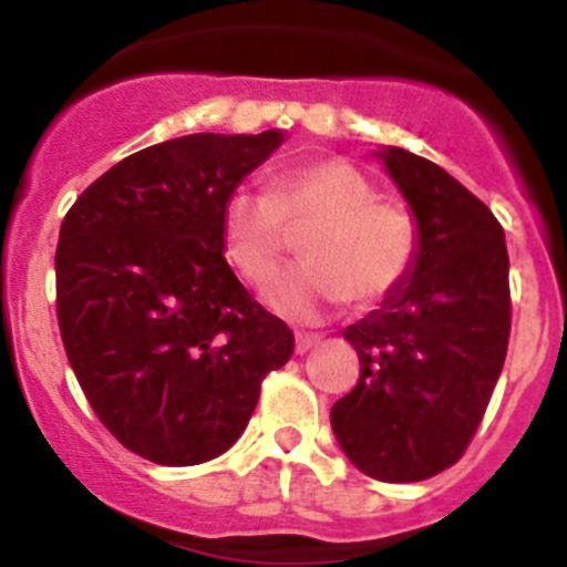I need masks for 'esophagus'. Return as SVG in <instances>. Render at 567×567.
Instances as JSON below:
<instances>
[{
    "instance_id": "obj_1",
    "label": "esophagus",
    "mask_w": 567,
    "mask_h": 567,
    "mask_svg": "<svg viewBox=\"0 0 567 567\" xmlns=\"http://www.w3.org/2000/svg\"><path fill=\"white\" fill-rule=\"evenodd\" d=\"M318 343H320V334H315V332H298V334H295V352H298V354L312 352Z\"/></svg>"
}]
</instances>
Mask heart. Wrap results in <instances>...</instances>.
I'll return each mask as SVG.
<instances>
[{
	"instance_id": "1",
	"label": "heart",
	"mask_w": 567,
	"mask_h": 567,
	"mask_svg": "<svg viewBox=\"0 0 567 567\" xmlns=\"http://www.w3.org/2000/svg\"><path fill=\"white\" fill-rule=\"evenodd\" d=\"M303 238L307 264L275 278L267 298L287 318H312L349 298L372 307L403 287L420 258V224L412 207L380 198L363 169L320 158L275 175L269 189H235L224 204V255L240 278L260 287Z\"/></svg>"
}]
</instances>
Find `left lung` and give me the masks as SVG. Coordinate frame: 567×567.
Masks as SVG:
<instances>
[{
	"instance_id": "1",
	"label": "left lung",
	"mask_w": 567,
	"mask_h": 567,
	"mask_svg": "<svg viewBox=\"0 0 567 567\" xmlns=\"http://www.w3.org/2000/svg\"><path fill=\"white\" fill-rule=\"evenodd\" d=\"M420 224L412 278L343 332L360 380L332 405L346 457L383 483L452 468L477 434L511 334L505 233L477 195L409 150L380 153Z\"/></svg>"
}]
</instances>
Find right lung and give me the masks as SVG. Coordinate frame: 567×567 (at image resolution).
Listing matches in <instances>:
<instances>
[{
	"instance_id": "obj_1",
	"label": "right lung",
	"mask_w": 567,
	"mask_h": 567,
	"mask_svg": "<svg viewBox=\"0 0 567 567\" xmlns=\"http://www.w3.org/2000/svg\"><path fill=\"white\" fill-rule=\"evenodd\" d=\"M284 135L195 133L127 155L64 215L56 318L96 417L158 465H198L240 437L292 329L224 258L221 213Z\"/></svg>"
}]
</instances>
